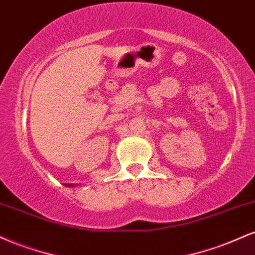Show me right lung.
<instances>
[{"label":"right lung","instance_id":"1","mask_svg":"<svg viewBox=\"0 0 255 255\" xmlns=\"http://www.w3.org/2000/svg\"><path fill=\"white\" fill-rule=\"evenodd\" d=\"M68 186H71V185H70V184H68Z\"/></svg>","mask_w":255,"mask_h":255}]
</instances>
